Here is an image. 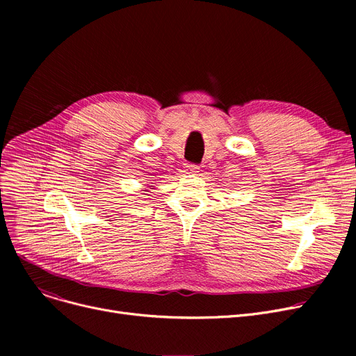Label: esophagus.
Masks as SVG:
<instances>
[{"label": "esophagus", "instance_id": "obj_1", "mask_svg": "<svg viewBox=\"0 0 356 356\" xmlns=\"http://www.w3.org/2000/svg\"><path fill=\"white\" fill-rule=\"evenodd\" d=\"M186 167H188V172H189V173H192V175L199 173V167H197V165H195V164H188Z\"/></svg>", "mask_w": 356, "mask_h": 356}]
</instances>
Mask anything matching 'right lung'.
I'll list each match as a JSON object with an SVG mask.
<instances>
[{"mask_svg": "<svg viewBox=\"0 0 356 356\" xmlns=\"http://www.w3.org/2000/svg\"><path fill=\"white\" fill-rule=\"evenodd\" d=\"M148 188H149V189H153V188H152V186H148ZM144 192H148V191H144Z\"/></svg>", "mask_w": 356, "mask_h": 356, "instance_id": "obj_1", "label": "right lung"}]
</instances>
